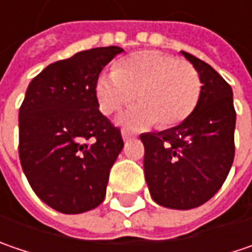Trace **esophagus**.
<instances>
[{"label":"esophagus","mask_w":252,"mask_h":252,"mask_svg":"<svg viewBox=\"0 0 252 252\" xmlns=\"http://www.w3.org/2000/svg\"><path fill=\"white\" fill-rule=\"evenodd\" d=\"M121 135H123V140L128 141L131 140V138H134V134L132 132H129V131H126V129H123L121 131Z\"/></svg>","instance_id":"obj_1"}]
</instances>
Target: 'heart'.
<instances>
[{"instance_id": "heart-1", "label": "heart", "mask_w": 252, "mask_h": 252, "mask_svg": "<svg viewBox=\"0 0 252 252\" xmlns=\"http://www.w3.org/2000/svg\"><path fill=\"white\" fill-rule=\"evenodd\" d=\"M140 104L121 115V123L141 129L177 126L195 110L201 94L197 69L184 60L159 51H140L117 63L114 71L101 74L95 95L102 114H112L134 98Z\"/></svg>"}]
</instances>
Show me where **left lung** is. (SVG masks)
Here are the masks:
<instances>
[{
  "label": "left lung",
  "mask_w": 252,
  "mask_h": 252,
  "mask_svg": "<svg viewBox=\"0 0 252 252\" xmlns=\"http://www.w3.org/2000/svg\"><path fill=\"white\" fill-rule=\"evenodd\" d=\"M181 54L200 75L197 107L180 126L140 138L153 200L172 210H191L213 198L231 170L235 110L228 82L200 58Z\"/></svg>",
  "instance_id": "8db88e82"
}]
</instances>
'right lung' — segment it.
<instances>
[{"label": "right lung", "mask_w": 252, "mask_h": 252, "mask_svg": "<svg viewBox=\"0 0 252 252\" xmlns=\"http://www.w3.org/2000/svg\"><path fill=\"white\" fill-rule=\"evenodd\" d=\"M120 47L77 52L30 82L20 123L23 171L41 200L63 214L94 210L124 147L120 128L98 110L95 81Z\"/></svg>", "instance_id": "right-lung-1"}]
</instances>
